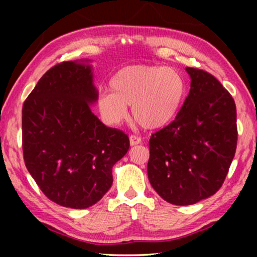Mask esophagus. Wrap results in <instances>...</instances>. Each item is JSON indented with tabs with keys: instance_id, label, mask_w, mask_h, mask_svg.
Masks as SVG:
<instances>
[{
	"instance_id": "34e87169",
	"label": "esophagus",
	"mask_w": 257,
	"mask_h": 257,
	"mask_svg": "<svg viewBox=\"0 0 257 257\" xmlns=\"http://www.w3.org/2000/svg\"><path fill=\"white\" fill-rule=\"evenodd\" d=\"M129 142H130V145L135 146V145L141 144L142 139H141V137H137V136H135V135H132V136H129Z\"/></svg>"
}]
</instances>
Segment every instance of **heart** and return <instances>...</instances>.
Here are the masks:
<instances>
[{
    "label": "heart",
    "mask_w": 257,
    "mask_h": 257,
    "mask_svg": "<svg viewBox=\"0 0 257 257\" xmlns=\"http://www.w3.org/2000/svg\"><path fill=\"white\" fill-rule=\"evenodd\" d=\"M111 90L97 96V108L104 122L116 125L133 108L135 120L146 129H160L172 122L184 104L187 84L172 68L128 66L110 80Z\"/></svg>",
    "instance_id": "heart-1"
}]
</instances>
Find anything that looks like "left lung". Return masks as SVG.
Listing matches in <instances>:
<instances>
[{"label":"left lung","mask_w":257,"mask_h":257,"mask_svg":"<svg viewBox=\"0 0 257 257\" xmlns=\"http://www.w3.org/2000/svg\"><path fill=\"white\" fill-rule=\"evenodd\" d=\"M190 90L176 119L150 139L147 175L161 197L191 205L214 195L227 177L237 147L231 95L210 73L186 68Z\"/></svg>","instance_id":"8db88e82"}]
</instances>
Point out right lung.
<instances>
[{"label":"right lung","mask_w":257,"mask_h":257,"mask_svg":"<svg viewBox=\"0 0 257 257\" xmlns=\"http://www.w3.org/2000/svg\"><path fill=\"white\" fill-rule=\"evenodd\" d=\"M89 60L51 68L23 107L27 170L45 196L61 206L87 208L111 188L112 168L127 154L129 138L90 110L98 92Z\"/></svg>","instance_id":"1"}]
</instances>
